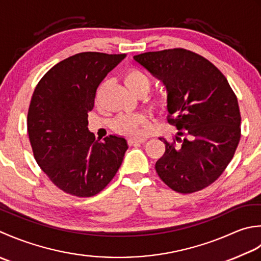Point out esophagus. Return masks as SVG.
I'll return each instance as SVG.
<instances>
[{"mask_svg": "<svg viewBox=\"0 0 261 261\" xmlns=\"http://www.w3.org/2000/svg\"><path fill=\"white\" fill-rule=\"evenodd\" d=\"M146 138H141V140H137V138H130L128 140L129 145H135V144H141V143H145Z\"/></svg>", "mask_w": 261, "mask_h": 261, "instance_id": "obj_1", "label": "esophagus"}]
</instances>
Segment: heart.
<instances>
[{
	"label": "heart",
	"instance_id": "obj_1",
	"mask_svg": "<svg viewBox=\"0 0 261 261\" xmlns=\"http://www.w3.org/2000/svg\"><path fill=\"white\" fill-rule=\"evenodd\" d=\"M126 87L136 95L145 94L151 88V77L140 68H132L124 75ZM168 97L164 93L154 94L147 98V103L153 109L160 110L167 106ZM148 124V117L144 114H124L119 115L114 120L113 127L116 132L132 138H138L144 135Z\"/></svg>",
	"mask_w": 261,
	"mask_h": 261
}]
</instances>
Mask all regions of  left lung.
Listing matches in <instances>:
<instances>
[{
    "mask_svg": "<svg viewBox=\"0 0 261 261\" xmlns=\"http://www.w3.org/2000/svg\"><path fill=\"white\" fill-rule=\"evenodd\" d=\"M134 60L168 91V123L178 128L155 163L162 181L177 193L208 187L224 172L241 137V115L226 77L205 57L185 48L147 51Z\"/></svg>",
    "mask_w": 261,
    "mask_h": 261,
    "instance_id": "left-lung-1",
    "label": "left lung"
}]
</instances>
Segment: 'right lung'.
I'll list each match as a JSON object with an SVG mask.
<instances>
[{"label":"right lung","instance_id":"1","mask_svg":"<svg viewBox=\"0 0 261 261\" xmlns=\"http://www.w3.org/2000/svg\"><path fill=\"white\" fill-rule=\"evenodd\" d=\"M126 54L84 51L53 66L37 84L27 128L36 162L56 187L80 198L103 190L118 171L128 145L88 129L97 89Z\"/></svg>","mask_w":261,"mask_h":261}]
</instances>
